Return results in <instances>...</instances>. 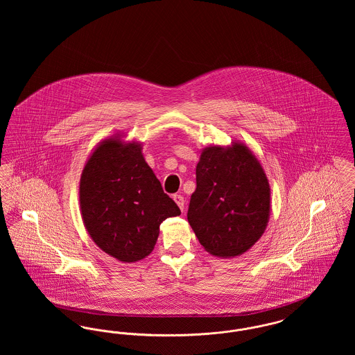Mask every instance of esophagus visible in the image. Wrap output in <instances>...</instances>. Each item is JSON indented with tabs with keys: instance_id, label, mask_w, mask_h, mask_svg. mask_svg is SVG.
Masks as SVG:
<instances>
[{
	"instance_id": "1",
	"label": "esophagus",
	"mask_w": 355,
	"mask_h": 355,
	"mask_svg": "<svg viewBox=\"0 0 355 355\" xmlns=\"http://www.w3.org/2000/svg\"><path fill=\"white\" fill-rule=\"evenodd\" d=\"M173 200H174V202L178 205L181 211H184V209H185V200H184V197L180 196V194H175V196H173Z\"/></svg>"
}]
</instances>
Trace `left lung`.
Instances as JSON below:
<instances>
[{
    "instance_id": "1",
    "label": "left lung",
    "mask_w": 355,
    "mask_h": 355,
    "mask_svg": "<svg viewBox=\"0 0 355 355\" xmlns=\"http://www.w3.org/2000/svg\"><path fill=\"white\" fill-rule=\"evenodd\" d=\"M187 220L207 253L234 258L246 253L266 230L270 185L252 150L242 142L203 149L196 168Z\"/></svg>"
}]
</instances>
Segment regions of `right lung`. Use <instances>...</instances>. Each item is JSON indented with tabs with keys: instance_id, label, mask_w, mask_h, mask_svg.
<instances>
[{
	"instance_id": "right-lung-1",
	"label": "right lung",
	"mask_w": 355,
	"mask_h": 355,
	"mask_svg": "<svg viewBox=\"0 0 355 355\" xmlns=\"http://www.w3.org/2000/svg\"><path fill=\"white\" fill-rule=\"evenodd\" d=\"M123 137L110 135L89 155L80 209L87 234L102 252L132 263L152 253L161 222L181 210L146 164L142 144Z\"/></svg>"
}]
</instances>
